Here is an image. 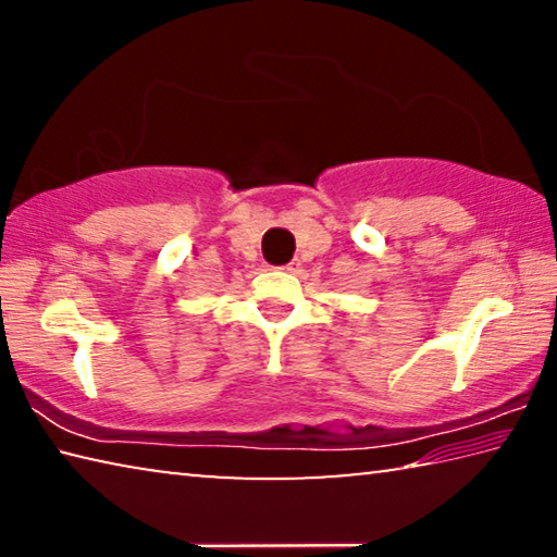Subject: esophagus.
Here are the masks:
<instances>
[{
	"mask_svg": "<svg viewBox=\"0 0 557 557\" xmlns=\"http://www.w3.org/2000/svg\"><path fill=\"white\" fill-rule=\"evenodd\" d=\"M297 262H289V265H285V268H282V270H287V272H297Z\"/></svg>",
	"mask_w": 557,
	"mask_h": 557,
	"instance_id": "obj_1",
	"label": "esophagus"
}]
</instances>
